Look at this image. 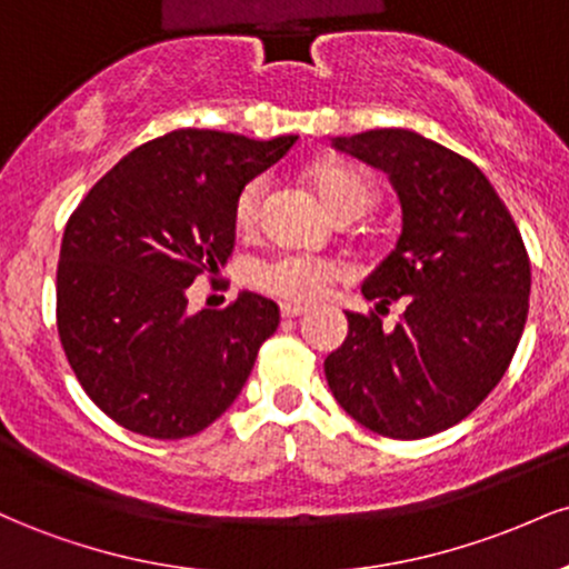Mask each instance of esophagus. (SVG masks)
Masks as SVG:
<instances>
[{
	"label": "esophagus",
	"mask_w": 569,
	"mask_h": 569,
	"mask_svg": "<svg viewBox=\"0 0 569 569\" xmlns=\"http://www.w3.org/2000/svg\"><path fill=\"white\" fill-rule=\"evenodd\" d=\"M280 316L283 318H302V316H307V307H302V305H280Z\"/></svg>",
	"instance_id": "34e87169"
}]
</instances>
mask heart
<instances>
[{"label": "heart", "mask_w": 569, "mask_h": 569, "mask_svg": "<svg viewBox=\"0 0 569 569\" xmlns=\"http://www.w3.org/2000/svg\"><path fill=\"white\" fill-rule=\"evenodd\" d=\"M310 181L323 206L339 219L361 217L377 202V187L361 168L350 162L326 160L310 168ZM264 179H251L234 198L232 219L240 232H253L262 217ZM350 276L348 264L316 253H278L251 267V283L270 297L286 302H318L335 289V283Z\"/></svg>", "instance_id": "1"}]
</instances>
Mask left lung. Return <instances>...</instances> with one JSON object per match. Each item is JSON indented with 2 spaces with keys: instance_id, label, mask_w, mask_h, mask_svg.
Instances as JSON below:
<instances>
[{
  "instance_id": "8db88e82",
  "label": "left lung",
  "mask_w": 569,
  "mask_h": 569,
  "mask_svg": "<svg viewBox=\"0 0 569 569\" xmlns=\"http://www.w3.org/2000/svg\"><path fill=\"white\" fill-rule=\"evenodd\" d=\"M388 173L403 224L361 286L377 302L348 316V339L323 361L331 393L356 422L388 439L457 426L492 393L530 310V257L487 176L452 149L403 128L331 139ZM408 305L393 330L380 311Z\"/></svg>"
}]
</instances>
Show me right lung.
I'll return each instance as SVG.
<instances>
[{
	"mask_svg": "<svg viewBox=\"0 0 569 569\" xmlns=\"http://www.w3.org/2000/svg\"><path fill=\"white\" fill-rule=\"evenodd\" d=\"M293 143L173 130L126 154L74 208L56 278L58 337L117 426L187 439L243 390L278 305L243 291L192 316L187 289L230 259L234 198Z\"/></svg>",
	"mask_w": 569,
	"mask_h": 569,
	"instance_id": "obj_1",
	"label": "right lung"
}]
</instances>
